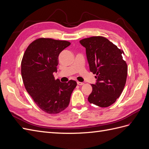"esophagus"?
Returning a JSON list of instances; mask_svg holds the SVG:
<instances>
[{
    "instance_id": "obj_1",
    "label": "esophagus",
    "mask_w": 149,
    "mask_h": 149,
    "mask_svg": "<svg viewBox=\"0 0 149 149\" xmlns=\"http://www.w3.org/2000/svg\"><path fill=\"white\" fill-rule=\"evenodd\" d=\"M77 84H78V85H79V86H81V85H83V84H84V83L80 82V81H78V82H77Z\"/></svg>"
}]
</instances>
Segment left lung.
I'll return each instance as SVG.
<instances>
[{
	"label": "left lung",
	"mask_w": 149,
	"mask_h": 149,
	"mask_svg": "<svg viewBox=\"0 0 149 149\" xmlns=\"http://www.w3.org/2000/svg\"><path fill=\"white\" fill-rule=\"evenodd\" d=\"M79 42L86 48L89 70L97 79L96 84H91L88 100L99 107L109 106L119 97L126 83L127 65L122 56L124 52L101 36Z\"/></svg>",
	"instance_id": "1"
}]
</instances>
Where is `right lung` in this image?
I'll return each mask as SVG.
<instances>
[{"label": "right lung", "instance_id": "obj_1", "mask_svg": "<svg viewBox=\"0 0 149 149\" xmlns=\"http://www.w3.org/2000/svg\"><path fill=\"white\" fill-rule=\"evenodd\" d=\"M65 40L40 38L31 43L24 53L21 73L26 91L40 109L47 113H60L68 106L77 83L74 80L61 83L55 79L58 56L70 45Z\"/></svg>", "mask_w": 149, "mask_h": 149}]
</instances>
